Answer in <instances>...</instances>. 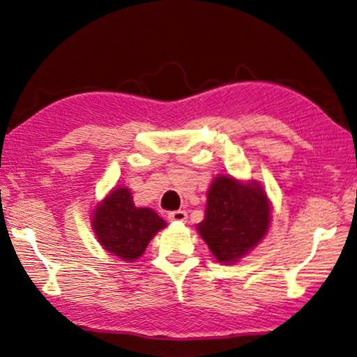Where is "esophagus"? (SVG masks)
Segmentation results:
<instances>
[{"instance_id": "1", "label": "esophagus", "mask_w": 357, "mask_h": 357, "mask_svg": "<svg viewBox=\"0 0 357 357\" xmlns=\"http://www.w3.org/2000/svg\"><path fill=\"white\" fill-rule=\"evenodd\" d=\"M185 219H187L185 211H172V213H168V220L172 222H185Z\"/></svg>"}]
</instances>
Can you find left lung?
<instances>
[{"label": "left lung", "mask_w": 357, "mask_h": 357, "mask_svg": "<svg viewBox=\"0 0 357 357\" xmlns=\"http://www.w3.org/2000/svg\"><path fill=\"white\" fill-rule=\"evenodd\" d=\"M204 219L197 231L219 263L234 264L269 231L271 202L257 181L219 174L208 189Z\"/></svg>", "instance_id": "obj_1"}]
</instances>
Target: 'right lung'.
Returning a JSON list of instances; mask_svg holds the SVG:
<instances>
[{
  "instance_id": "add662e5",
  "label": "right lung",
  "mask_w": 357,
  "mask_h": 357,
  "mask_svg": "<svg viewBox=\"0 0 357 357\" xmlns=\"http://www.w3.org/2000/svg\"><path fill=\"white\" fill-rule=\"evenodd\" d=\"M91 227L107 252L130 263L143 255L149 241L167 227V222L154 209L137 208L129 187L119 185L96 204Z\"/></svg>"
}]
</instances>
